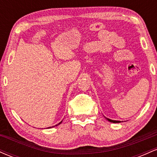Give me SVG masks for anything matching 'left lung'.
<instances>
[{
  "label": "left lung",
  "mask_w": 157,
  "mask_h": 157,
  "mask_svg": "<svg viewBox=\"0 0 157 157\" xmlns=\"http://www.w3.org/2000/svg\"><path fill=\"white\" fill-rule=\"evenodd\" d=\"M105 119L107 120H109V122H113V123H118V122H120V121H117V120H110V119H109V118H107V117H105Z\"/></svg>",
  "instance_id": "left-lung-1"
}]
</instances>
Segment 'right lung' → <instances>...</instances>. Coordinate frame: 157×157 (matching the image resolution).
Listing matches in <instances>:
<instances>
[{"mask_svg": "<svg viewBox=\"0 0 157 157\" xmlns=\"http://www.w3.org/2000/svg\"><path fill=\"white\" fill-rule=\"evenodd\" d=\"M61 122H62V121H61L60 122H59V123L58 124H57V125H56L55 126H57V125H59V124H60L61 123ZM53 127H55V126H52V128H53ZM52 128V127H49V128Z\"/></svg>", "mask_w": 157, "mask_h": 157, "instance_id": "add662e5", "label": "right lung"}]
</instances>
